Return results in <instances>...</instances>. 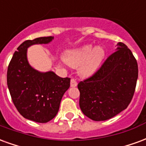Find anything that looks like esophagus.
Instances as JSON below:
<instances>
[{
	"mask_svg": "<svg viewBox=\"0 0 146 146\" xmlns=\"http://www.w3.org/2000/svg\"><path fill=\"white\" fill-rule=\"evenodd\" d=\"M76 85H77V82H76V80L75 79L72 78L71 80H70V86H71V87H76Z\"/></svg>",
	"mask_w": 146,
	"mask_h": 146,
	"instance_id": "esophagus-1",
	"label": "esophagus"
}]
</instances>
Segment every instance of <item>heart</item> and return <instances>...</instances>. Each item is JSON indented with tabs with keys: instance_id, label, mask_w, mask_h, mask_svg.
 Masks as SVG:
<instances>
[{
	"instance_id": "obj_1",
	"label": "heart",
	"mask_w": 146,
	"mask_h": 146,
	"mask_svg": "<svg viewBox=\"0 0 146 146\" xmlns=\"http://www.w3.org/2000/svg\"><path fill=\"white\" fill-rule=\"evenodd\" d=\"M104 58L105 51L102 47L94 48L92 45H84L81 48L67 51L64 61L73 68L80 66V75L88 77L98 70Z\"/></svg>"
}]
</instances>
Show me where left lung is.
I'll return each instance as SVG.
<instances>
[{"label": "left lung", "mask_w": 146, "mask_h": 146, "mask_svg": "<svg viewBox=\"0 0 146 146\" xmlns=\"http://www.w3.org/2000/svg\"><path fill=\"white\" fill-rule=\"evenodd\" d=\"M138 76L131 51L119 42L100 69L78 84L80 107L95 121L106 120L127 109L135 94Z\"/></svg>", "instance_id": "8db88e82"}]
</instances>
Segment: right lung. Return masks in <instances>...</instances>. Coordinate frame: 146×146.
Returning a JSON list of instances; mask_svg holds the SVG:
<instances>
[{
  "label": "right lung",
  "mask_w": 146,
  "mask_h": 146,
  "mask_svg": "<svg viewBox=\"0 0 146 146\" xmlns=\"http://www.w3.org/2000/svg\"><path fill=\"white\" fill-rule=\"evenodd\" d=\"M53 36L38 37L21 44L15 51L7 72V84L19 113L26 119L47 123L56 116L70 78H62L54 72L40 73L30 66L27 48L33 44H48Z\"/></svg>",
  "instance_id": "obj_1"
}]
</instances>
